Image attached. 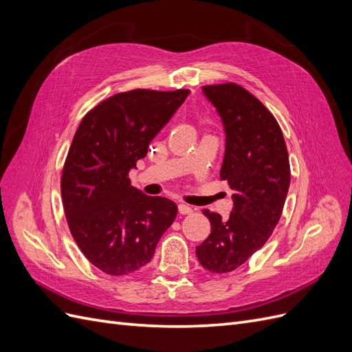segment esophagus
Returning a JSON list of instances; mask_svg holds the SVG:
<instances>
[{"mask_svg":"<svg viewBox=\"0 0 352 352\" xmlns=\"http://www.w3.org/2000/svg\"><path fill=\"white\" fill-rule=\"evenodd\" d=\"M177 210H179V212L182 216H185V214H190V212H192V207H189V206H186V204H179L177 206Z\"/></svg>","mask_w":352,"mask_h":352,"instance_id":"1","label":"esophagus"}]
</instances>
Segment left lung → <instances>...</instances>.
Segmentation results:
<instances>
[{
	"label": "left lung",
	"instance_id": "1",
	"mask_svg": "<svg viewBox=\"0 0 352 352\" xmlns=\"http://www.w3.org/2000/svg\"><path fill=\"white\" fill-rule=\"evenodd\" d=\"M226 135L220 179L228 180L233 207L228 219L204 210L210 236L198 261L211 273L238 269L267 242L280 219L291 184L289 157L273 114L236 83L202 87Z\"/></svg>",
	"mask_w": 352,
	"mask_h": 352
}]
</instances>
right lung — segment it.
Here are the masks:
<instances>
[{
    "instance_id": "obj_1",
    "label": "right lung",
    "mask_w": 352,
    "mask_h": 352,
    "mask_svg": "<svg viewBox=\"0 0 352 352\" xmlns=\"http://www.w3.org/2000/svg\"><path fill=\"white\" fill-rule=\"evenodd\" d=\"M188 89L116 94L83 117L61 175L72 236L95 267L132 274L151 261L177 206L131 185L129 172L188 98Z\"/></svg>"
}]
</instances>
